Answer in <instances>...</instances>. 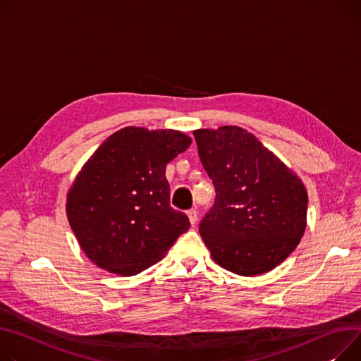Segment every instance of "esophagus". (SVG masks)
I'll use <instances>...</instances> for the list:
<instances>
[{
  "label": "esophagus",
  "mask_w": 361,
  "mask_h": 361,
  "mask_svg": "<svg viewBox=\"0 0 361 361\" xmlns=\"http://www.w3.org/2000/svg\"><path fill=\"white\" fill-rule=\"evenodd\" d=\"M187 218H188V222L191 225H195L197 222V210L196 209H190L187 212Z\"/></svg>",
  "instance_id": "34e87169"
}]
</instances>
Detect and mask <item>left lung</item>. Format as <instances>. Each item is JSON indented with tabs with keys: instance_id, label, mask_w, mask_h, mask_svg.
<instances>
[{
	"instance_id": "obj_1",
	"label": "left lung",
	"mask_w": 361,
	"mask_h": 361,
	"mask_svg": "<svg viewBox=\"0 0 361 361\" xmlns=\"http://www.w3.org/2000/svg\"><path fill=\"white\" fill-rule=\"evenodd\" d=\"M193 133L216 188L213 209L199 228L213 261L245 277L276 269L295 251L306 229L303 181L243 128Z\"/></svg>"
}]
</instances>
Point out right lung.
Listing matches in <instances>:
<instances>
[{"label": "right lung", "instance_id": "obj_1", "mask_svg": "<svg viewBox=\"0 0 361 361\" xmlns=\"http://www.w3.org/2000/svg\"><path fill=\"white\" fill-rule=\"evenodd\" d=\"M191 137L173 129L129 126L97 148L66 193V216L77 241L95 266L135 276L162 259L190 228L170 206L165 166Z\"/></svg>", "mask_w": 361, "mask_h": 361}]
</instances>
